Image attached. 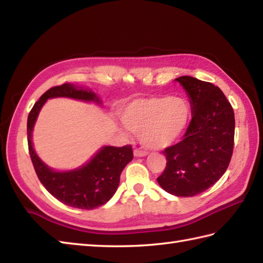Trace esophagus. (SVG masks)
<instances>
[{"label":"esophagus","mask_w":263,"mask_h":263,"mask_svg":"<svg viewBox=\"0 0 263 263\" xmlns=\"http://www.w3.org/2000/svg\"><path fill=\"white\" fill-rule=\"evenodd\" d=\"M133 154H135L136 157H143V156H147L148 153L145 151H141V149L139 148H136L135 151H133Z\"/></svg>","instance_id":"esophagus-1"}]
</instances>
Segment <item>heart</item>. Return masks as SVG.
Here are the masks:
<instances>
[{
	"label": "heart",
	"mask_w": 263,
	"mask_h": 263,
	"mask_svg": "<svg viewBox=\"0 0 263 263\" xmlns=\"http://www.w3.org/2000/svg\"><path fill=\"white\" fill-rule=\"evenodd\" d=\"M124 126L152 149L173 145L187 131L192 105L182 97L157 96L133 100L121 112Z\"/></svg>",
	"instance_id": "obj_1"
}]
</instances>
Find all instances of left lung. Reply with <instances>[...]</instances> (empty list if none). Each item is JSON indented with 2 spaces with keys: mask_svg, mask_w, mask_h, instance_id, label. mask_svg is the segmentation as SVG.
I'll list each match as a JSON object with an SVG mask.
<instances>
[{
  "mask_svg": "<svg viewBox=\"0 0 263 263\" xmlns=\"http://www.w3.org/2000/svg\"><path fill=\"white\" fill-rule=\"evenodd\" d=\"M176 81L188 95L192 121L182 140L164 149L166 167L157 181L174 196L193 197L213 186L228 168L235 115L218 86L192 76H180Z\"/></svg>",
  "mask_w": 263,
  "mask_h": 263,
  "instance_id": "obj_1",
  "label": "left lung"
}]
</instances>
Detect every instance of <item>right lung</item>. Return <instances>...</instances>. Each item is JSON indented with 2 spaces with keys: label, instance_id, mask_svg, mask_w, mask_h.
Here are the masks:
<instances>
[{
  "label": "right lung",
  "instance_id": "add662e5",
  "mask_svg": "<svg viewBox=\"0 0 263 263\" xmlns=\"http://www.w3.org/2000/svg\"><path fill=\"white\" fill-rule=\"evenodd\" d=\"M66 97L100 104L99 97L91 90L65 83L53 86L41 96L30 110L27 120L28 151L35 172L45 189L61 203L68 206L92 210L107 203L117 190L121 173L133 158L132 147H102L85 165L71 171L58 172L41 161L32 142V132L36 118L45 101L51 98Z\"/></svg>",
  "mask_w": 263,
  "mask_h": 263
}]
</instances>
